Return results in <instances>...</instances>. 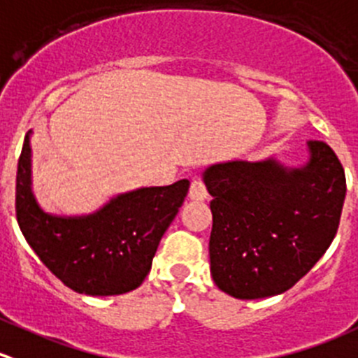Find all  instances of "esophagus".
<instances>
[{
	"mask_svg": "<svg viewBox=\"0 0 358 358\" xmlns=\"http://www.w3.org/2000/svg\"><path fill=\"white\" fill-rule=\"evenodd\" d=\"M208 196V190H206V185H204L203 180L196 178L192 180V183H190V189H189V197L192 201H204Z\"/></svg>",
	"mask_w": 358,
	"mask_h": 358,
	"instance_id": "obj_1",
	"label": "esophagus"
}]
</instances>
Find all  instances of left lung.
<instances>
[{"mask_svg":"<svg viewBox=\"0 0 358 358\" xmlns=\"http://www.w3.org/2000/svg\"><path fill=\"white\" fill-rule=\"evenodd\" d=\"M310 161L276 159L213 164L203 178L213 227V282L236 299H260L296 285L331 246L346 196L345 169L324 141L310 140Z\"/></svg>","mask_w":358,"mask_h":358,"instance_id":"left-lung-1","label":"left lung"}]
</instances>
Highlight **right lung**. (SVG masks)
Segmentation results:
<instances>
[{
	"label": "right lung",
	"instance_id": "1",
	"mask_svg": "<svg viewBox=\"0 0 358 358\" xmlns=\"http://www.w3.org/2000/svg\"><path fill=\"white\" fill-rule=\"evenodd\" d=\"M29 134L17 166L15 213L38 259L78 294L119 296L138 289L189 192V180L120 194L91 215L57 217L41 210L31 190Z\"/></svg>",
	"mask_w": 358,
	"mask_h": 358
}]
</instances>
